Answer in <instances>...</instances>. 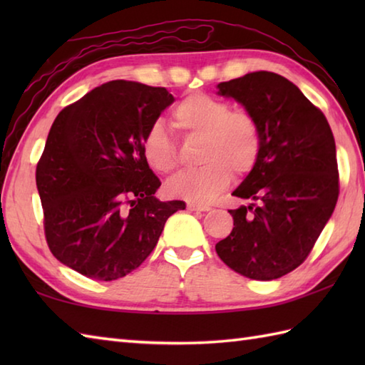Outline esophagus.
Masks as SVG:
<instances>
[{
    "mask_svg": "<svg viewBox=\"0 0 365 365\" xmlns=\"http://www.w3.org/2000/svg\"><path fill=\"white\" fill-rule=\"evenodd\" d=\"M187 207H188V210H191V212H208V210H210V207H208V205L196 204V202H188Z\"/></svg>",
    "mask_w": 365,
    "mask_h": 365,
    "instance_id": "34e87169",
    "label": "esophagus"
}]
</instances>
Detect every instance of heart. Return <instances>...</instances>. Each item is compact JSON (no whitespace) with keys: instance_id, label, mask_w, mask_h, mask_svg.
I'll use <instances>...</instances> for the list:
<instances>
[{"instance_id":"b5f03b06","label":"heart","mask_w":365,"mask_h":365,"mask_svg":"<svg viewBox=\"0 0 365 365\" xmlns=\"http://www.w3.org/2000/svg\"><path fill=\"white\" fill-rule=\"evenodd\" d=\"M175 125L185 136H200L197 161L204 163L170 178V196L207 204L229 187L232 173L246 177L260 157L262 131L257 119L246 110H232L221 98L195 92L174 108ZM141 152L155 173L169 174L178 166L174 139L161 122H152L141 138Z\"/></svg>"}]
</instances>
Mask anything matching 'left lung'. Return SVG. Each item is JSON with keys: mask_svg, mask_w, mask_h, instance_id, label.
<instances>
[{"mask_svg": "<svg viewBox=\"0 0 365 365\" xmlns=\"http://www.w3.org/2000/svg\"><path fill=\"white\" fill-rule=\"evenodd\" d=\"M218 88L257 119L262 150L232 192L252 204L229 210L235 227L215 250L235 273L273 281L307 259L334 212L336 141L320 108L281 75L252 72Z\"/></svg>", "mask_w": 365, "mask_h": 365, "instance_id": "8db88e82", "label": "left lung"}]
</instances>
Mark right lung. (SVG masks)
Instances as JSON below:
<instances>
[{"instance_id":"1","label":"right lung","mask_w":365,"mask_h":365,"mask_svg":"<svg viewBox=\"0 0 365 365\" xmlns=\"http://www.w3.org/2000/svg\"><path fill=\"white\" fill-rule=\"evenodd\" d=\"M174 102L166 88L115 80L54 119L36 169L51 254L96 281L127 276L149 257L183 200L155 197L160 178L141 138Z\"/></svg>"}]
</instances>
